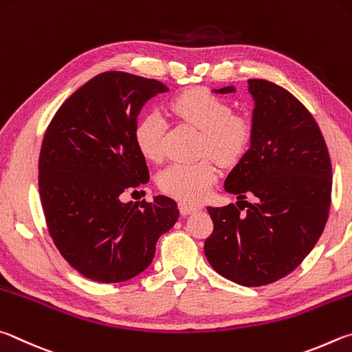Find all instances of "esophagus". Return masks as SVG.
I'll use <instances>...</instances> for the list:
<instances>
[{
	"mask_svg": "<svg viewBox=\"0 0 352 352\" xmlns=\"http://www.w3.org/2000/svg\"><path fill=\"white\" fill-rule=\"evenodd\" d=\"M179 210H181V214H184V217H187V214H192V213H195V212H199L201 207L188 206V204H186V202H181V204H179Z\"/></svg>",
	"mask_w": 352,
	"mask_h": 352,
	"instance_id": "34e87169",
	"label": "esophagus"
}]
</instances>
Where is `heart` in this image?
Segmentation results:
<instances>
[{
	"mask_svg": "<svg viewBox=\"0 0 352 352\" xmlns=\"http://www.w3.org/2000/svg\"><path fill=\"white\" fill-rule=\"evenodd\" d=\"M177 119L202 133L199 151L212 154L221 164H233L243 156L250 142V125L224 98L207 89H188L177 94L170 103ZM134 142L142 156L153 162L164 157L165 122L162 116L150 113L140 117L134 126ZM218 179V170L212 160L196 164L175 162L159 175V187L164 193L188 204L206 198Z\"/></svg>",
	"mask_w": 352,
	"mask_h": 352,
	"instance_id": "b5f03b06",
	"label": "heart"
}]
</instances>
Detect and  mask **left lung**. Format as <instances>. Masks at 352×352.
I'll return each mask as SVG.
<instances>
[{
    "instance_id": "obj_1",
    "label": "left lung",
    "mask_w": 352,
    "mask_h": 352,
    "mask_svg": "<svg viewBox=\"0 0 352 352\" xmlns=\"http://www.w3.org/2000/svg\"><path fill=\"white\" fill-rule=\"evenodd\" d=\"M254 98L250 146L224 182L226 192L255 195L248 212L207 207L213 233L204 254L219 275L264 286L300 266L328 221L332 166L322 131L298 98L267 80H249ZM235 86L213 89L235 92Z\"/></svg>"
}]
</instances>
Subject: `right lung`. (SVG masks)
Instances as JSON below:
<instances>
[{
    "label": "right lung",
    "instance_id": "obj_1",
    "mask_svg": "<svg viewBox=\"0 0 352 352\" xmlns=\"http://www.w3.org/2000/svg\"><path fill=\"white\" fill-rule=\"evenodd\" d=\"M166 91L154 78L98 74L47 126L38 162L43 212L60 254L86 278L120 283L144 272L179 218L166 196L140 207L120 198L150 181L133 133L144 104Z\"/></svg>",
    "mask_w": 352,
    "mask_h": 352
}]
</instances>
